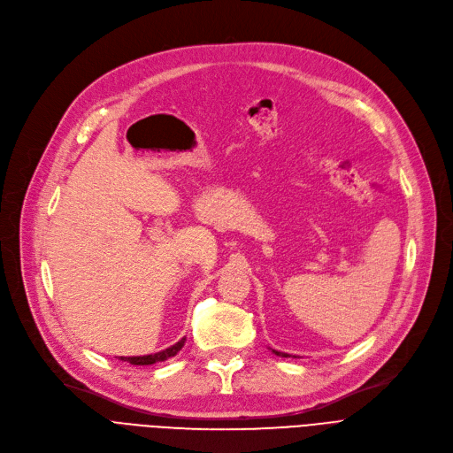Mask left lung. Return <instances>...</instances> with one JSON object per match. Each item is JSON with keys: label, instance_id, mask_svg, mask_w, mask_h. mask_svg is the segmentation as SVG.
<instances>
[{"label": "left lung", "instance_id": "obj_1", "mask_svg": "<svg viewBox=\"0 0 453 453\" xmlns=\"http://www.w3.org/2000/svg\"><path fill=\"white\" fill-rule=\"evenodd\" d=\"M273 354H277V356H280V358H290L292 354H287V352H280V350H275V349H270ZM294 358H297V356H294Z\"/></svg>", "mask_w": 453, "mask_h": 453}]
</instances>
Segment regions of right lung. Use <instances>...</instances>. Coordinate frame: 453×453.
I'll return each mask as SVG.
<instances>
[{"mask_svg":"<svg viewBox=\"0 0 453 453\" xmlns=\"http://www.w3.org/2000/svg\"><path fill=\"white\" fill-rule=\"evenodd\" d=\"M185 340L187 338H181L178 343L166 347L165 350H159V352H154V354H145V356H119V360L123 362H128L132 365H152V364H157V362H165L173 358V356H176L181 347L185 345Z\"/></svg>","mask_w":453,"mask_h":453,"instance_id":"obj_1","label":"right lung"}]
</instances>
